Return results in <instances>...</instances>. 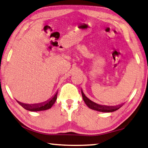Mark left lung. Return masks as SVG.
<instances>
[{"mask_svg": "<svg viewBox=\"0 0 148 148\" xmlns=\"http://www.w3.org/2000/svg\"><path fill=\"white\" fill-rule=\"evenodd\" d=\"M82 98H83L84 101L86 103V105L88 107L90 108H91L92 110L99 111V112H114V111L117 110L119 109L121 107H107V106H102L97 105L96 103L92 101L91 100H90L88 98L85 96L84 93L82 91H81Z\"/></svg>", "mask_w": 148, "mask_h": 148, "instance_id": "1", "label": "left lung"}]
</instances>
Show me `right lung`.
Returning <instances> with one entry per match:
<instances>
[{
	"instance_id": "1",
	"label": "right lung",
	"mask_w": 148,
	"mask_h": 148,
	"mask_svg": "<svg viewBox=\"0 0 148 148\" xmlns=\"http://www.w3.org/2000/svg\"><path fill=\"white\" fill-rule=\"evenodd\" d=\"M57 94H58V92H56V94L54 95V96L52 98V99L49 101L47 103H41L40 105H26L23 104L22 103H20L17 101L19 104L22 106L23 108H25V109L30 111H41V110H47L49 108H51L52 106L54 105V103H55L56 100L57 99Z\"/></svg>"
}]
</instances>
